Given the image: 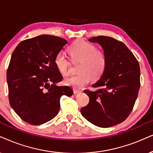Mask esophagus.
Masks as SVG:
<instances>
[{
	"mask_svg": "<svg viewBox=\"0 0 153 153\" xmlns=\"http://www.w3.org/2000/svg\"><path fill=\"white\" fill-rule=\"evenodd\" d=\"M80 92H81L80 90H78V89H75V88L73 89V93L74 94H78L80 93Z\"/></svg>",
	"mask_w": 153,
	"mask_h": 153,
	"instance_id": "34e87169",
	"label": "esophagus"
}]
</instances>
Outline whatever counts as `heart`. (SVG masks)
Returning <instances> with one entry per match:
<instances>
[{
    "instance_id": "b5f03b06",
    "label": "heart",
    "mask_w": 153,
    "mask_h": 153,
    "mask_svg": "<svg viewBox=\"0 0 153 153\" xmlns=\"http://www.w3.org/2000/svg\"><path fill=\"white\" fill-rule=\"evenodd\" d=\"M68 51L73 61H80L78 68L80 73L65 78V85L80 88L90 82L91 77L97 79L103 74L107 66V57L103 51L97 49L94 44L80 39L71 44ZM54 63L61 74L66 75L70 72L71 62L63 52L57 53Z\"/></svg>"
}]
</instances>
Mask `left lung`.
Wrapping results in <instances>:
<instances>
[{"instance_id": "1", "label": "left lung", "mask_w": 153, "mask_h": 153, "mask_svg": "<svg viewBox=\"0 0 153 153\" xmlns=\"http://www.w3.org/2000/svg\"><path fill=\"white\" fill-rule=\"evenodd\" d=\"M101 45L107 66L101 78L92 85L95 91L84 90L90 98L80 109L92 124L108 128L123 122L132 111L140 88V66L132 52L123 42L105 36L89 39Z\"/></svg>"}]
</instances>
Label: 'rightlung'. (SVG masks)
<instances>
[{"mask_svg": "<svg viewBox=\"0 0 153 153\" xmlns=\"http://www.w3.org/2000/svg\"><path fill=\"white\" fill-rule=\"evenodd\" d=\"M68 43L64 39L43 34L21 42L11 56L7 71L11 107L25 122L40 125L59 113L62 95L71 96L68 86H58L62 75L54 63Z\"/></svg>", "mask_w": 153, "mask_h": 153, "instance_id": "add662e5", "label": "right lung"}]
</instances>
